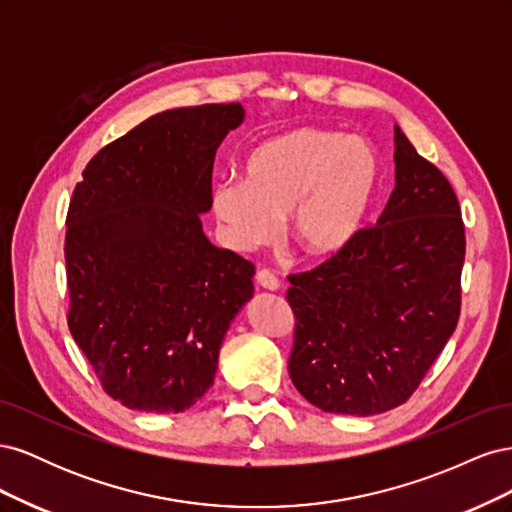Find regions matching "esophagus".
<instances>
[{"label":"esophagus","instance_id":"obj_1","mask_svg":"<svg viewBox=\"0 0 512 512\" xmlns=\"http://www.w3.org/2000/svg\"><path fill=\"white\" fill-rule=\"evenodd\" d=\"M256 282H258L260 288H265V290H277V288H280V280H277L275 273L269 271V269H260L256 273Z\"/></svg>","mask_w":512,"mask_h":512}]
</instances>
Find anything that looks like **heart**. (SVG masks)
<instances>
[{
	"label": "heart",
	"mask_w": 512,
	"mask_h": 512,
	"mask_svg": "<svg viewBox=\"0 0 512 512\" xmlns=\"http://www.w3.org/2000/svg\"><path fill=\"white\" fill-rule=\"evenodd\" d=\"M378 179V156L363 138L297 128L250 153L245 181L215 185L211 211L237 252L271 243L288 218L290 235L307 256L331 258L361 230Z\"/></svg>",
	"instance_id": "obj_1"
}]
</instances>
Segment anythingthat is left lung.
Wrapping results in <instances>:
<instances>
[{
  "label": "left lung",
  "mask_w": 512,
  "mask_h": 512,
  "mask_svg": "<svg viewBox=\"0 0 512 512\" xmlns=\"http://www.w3.org/2000/svg\"><path fill=\"white\" fill-rule=\"evenodd\" d=\"M466 232L453 185L395 126V190L376 226L312 271L288 275V371L324 412L406 404L453 335Z\"/></svg>",
  "instance_id": "1"
}]
</instances>
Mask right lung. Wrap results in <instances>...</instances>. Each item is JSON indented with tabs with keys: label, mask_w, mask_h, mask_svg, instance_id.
<instances>
[{
	"label": "right lung",
	"mask_w": 512,
	"mask_h": 512,
	"mask_svg": "<svg viewBox=\"0 0 512 512\" xmlns=\"http://www.w3.org/2000/svg\"><path fill=\"white\" fill-rule=\"evenodd\" d=\"M243 106L170 108L102 147L66 218L68 327L102 389L130 410L183 412L213 384L254 265L215 247V151Z\"/></svg>",
	"instance_id": "add662e5"
}]
</instances>
